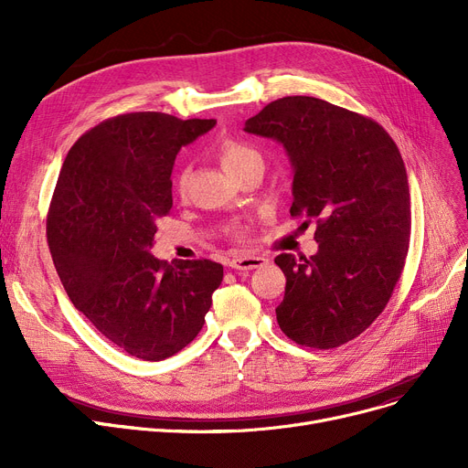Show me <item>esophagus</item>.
<instances>
[{
  "label": "esophagus",
  "instance_id": "obj_1",
  "mask_svg": "<svg viewBox=\"0 0 468 468\" xmlns=\"http://www.w3.org/2000/svg\"><path fill=\"white\" fill-rule=\"evenodd\" d=\"M267 263V260L263 256H256V254H244L239 256L235 260L229 261V267L235 269V271H242V273H249L252 269H260Z\"/></svg>",
  "mask_w": 468,
  "mask_h": 468
}]
</instances>
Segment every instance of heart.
Segmentation results:
<instances>
[{
	"mask_svg": "<svg viewBox=\"0 0 468 468\" xmlns=\"http://www.w3.org/2000/svg\"><path fill=\"white\" fill-rule=\"evenodd\" d=\"M216 157L221 163V166H224L231 176H235L237 172L242 170L247 165L261 159L260 154L254 150V147L242 144L239 140H233V138L221 140L216 145ZM187 186H189V170L187 168H180L176 172V176H175V191L178 195H186Z\"/></svg>",
	"mask_w": 468,
	"mask_h": 468,
	"instance_id": "1",
	"label": "heart"
}]
</instances>
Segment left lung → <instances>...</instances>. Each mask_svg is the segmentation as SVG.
<instances>
[{"instance_id": "obj_1", "label": "left lung", "mask_w": 468, "mask_h": 468, "mask_svg": "<svg viewBox=\"0 0 468 468\" xmlns=\"http://www.w3.org/2000/svg\"><path fill=\"white\" fill-rule=\"evenodd\" d=\"M284 145L293 170L290 214L316 221L318 252L281 254V330L298 346L334 349L388 303L408 256V175L399 147L370 117L313 96H284L244 125Z\"/></svg>"}]
</instances>
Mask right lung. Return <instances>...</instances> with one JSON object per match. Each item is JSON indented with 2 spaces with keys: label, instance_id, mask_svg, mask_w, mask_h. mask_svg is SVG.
<instances>
[{
  "label": "right lung",
  "instance_id": "add662e5",
  "mask_svg": "<svg viewBox=\"0 0 468 468\" xmlns=\"http://www.w3.org/2000/svg\"><path fill=\"white\" fill-rule=\"evenodd\" d=\"M214 125L122 113L87 131L64 159L47 214L57 273L76 309L131 356L157 362L182 351L224 279L216 261L150 254L157 219L172 208L175 159Z\"/></svg>",
  "mask_w": 468,
  "mask_h": 468
}]
</instances>
